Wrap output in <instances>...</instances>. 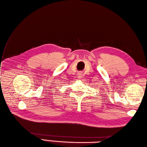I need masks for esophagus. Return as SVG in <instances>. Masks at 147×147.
I'll return each instance as SVG.
<instances>
[{"label": "esophagus", "mask_w": 147, "mask_h": 147, "mask_svg": "<svg viewBox=\"0 0 147 147\" xmlns=\"http://www.w3.org/2000/svg\"><path fill=\"white\" fill-rule=\"evenodd\" d=\"M78 78H80V79H81V78H82V74L81 73H78Z\"/></svg>", "instance_id": "1"}]
</instances>
